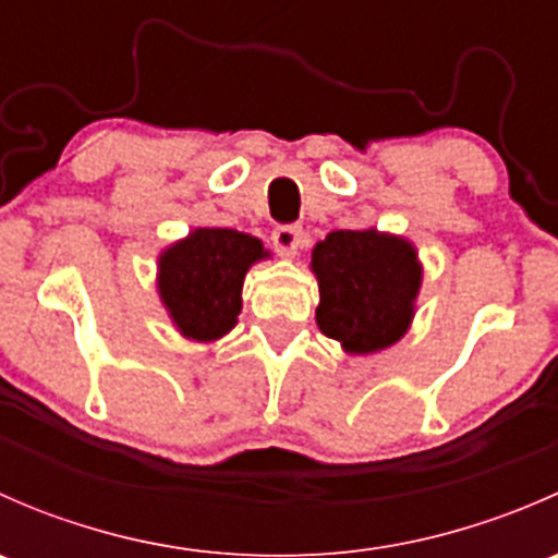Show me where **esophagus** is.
<instances>
[{
	"mask_svg": "<svg viewBox=\"0 0 558 558\" xmlns=\"http://www.w3.org/2000/svg\"><path fill=\"white\" fill-rule=\"evenodd\" d=\"M305 243V232L302 227H278L272 232V245L280 256H294Z\"/></svg>",
	"mask_w": 558,
	"mask_h": 558,
	"instance_id": "obj_1",
	"label": "esophagus"
}]
</instances>
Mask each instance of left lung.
I'll return each mask as SVG.
<instances>
[{
  "instance_id": "1",
  "label": "left lung",
  "mask_w": 558,
  "mask_h": 558,
  "mask_svg": "<svg viewBox=\"0 0 558 558\" xmlns=\"http://www.w3.org/2000/svg\"><path fill=\"white\" fill-rule=\"evenodd\" d=\"M315 324L348 356L391 348L408 335L424 267L410 240L378 229H340L315 243Z\"/></svg>"
}]
</instances>
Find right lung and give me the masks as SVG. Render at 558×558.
<instances>
[{
    "mask_svg": "<svg viewBox=\"0 0 558 558\" xmlns=\"http://www.w3.org/2000/svg\"><path fill=\"white\" fill-rule=\"evenodd\" d=\"M269 258L262 240L238 229L196 227L159 253L156 289L172 326L194 342H216L238 326L247 269Z\"/></svg>",
    "mask_w": 558,
    "mask_h": 558,
    "instance_id": "add662e5",
    "label": "right lung"
}]
</instances>
